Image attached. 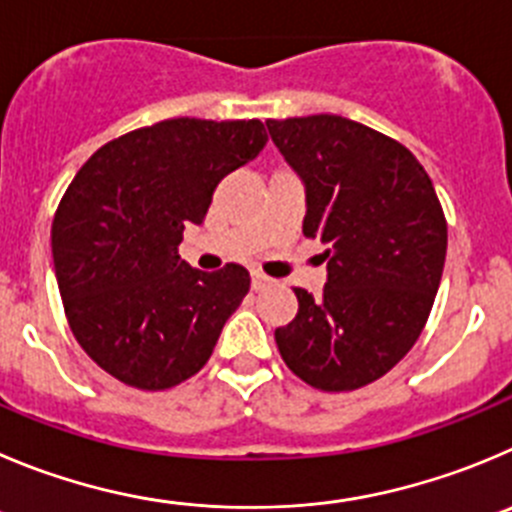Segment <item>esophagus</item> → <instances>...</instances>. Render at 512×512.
<instances>
[{"mask_svg": "<svg viewBox=\"0 0 512 512\" xmlns=\"http://www.w3.org/2000/svg\"><path fill=\"white\" fill-rule=\"evenodd\" d=\"M272 280L267 278V275H262V272H257V270H252V290H262V288H267V285H270Z\"/></svg>", "mask_w": 512, "mask_h": 512, "instance_id": "34e87169", "label": "esophagus"}]
</instances>
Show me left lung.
I'll return each mask as SVG.
<instances>
[{
	"mask_svg": "<svg viewBox=\"0 0 512 512\" xmlns=\"http://www.w3.org/2000/svg\"><path fill=\"white\" fill-rule=\"evenodd\" d=\"M305 184L303 234L321 240V298L295 288L298 315L275 331L288 369L321 391L381 379L417 343L447 255V219L407 146L343 116L265 121Z\"/></svg>",
	"mask_w": 512,
	"mask_h": 512,
	"instance_id": "8db88e82",
	"label": "left lung"
}]
</instances>
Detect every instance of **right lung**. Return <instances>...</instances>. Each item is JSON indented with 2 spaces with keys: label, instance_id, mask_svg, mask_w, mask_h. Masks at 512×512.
<instances>
[{
  "label": "right lung",
  "instance_id": "obj_1",
  "mask_svg": "<svg viewBox=\"0 0 512 512\" xmlns=\"http://www.w3.org/2000/svg\"><path fill=\"white\" fill-rule=\"evenodd\" d=\"M265 143L257 118H169L105 143L75 174L52 219V260L70 331L100 369L161 391L207 364L250 272L194 270L181 234Z\"/></svg>",
  "mask_w": 512,
  "mask_h": 512
}]
</instances>
